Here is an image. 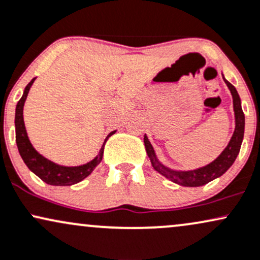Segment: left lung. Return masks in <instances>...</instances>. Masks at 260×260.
<instances>
[{
    "instance_id": "1",
    "label": "left lung",
    "mask_w": 260,
    "mask_h": 260,
    "mask_svg": "<svg viewBox=\"0 0 260 260\" xmlns=\"http://www.w3.org/2000/svg\"><path fill=\"white\" fill-rule=\"evenodd\" d=\"M225 84L230 90L231 96H233L234 103V113H235V130L233 136H231L230 141L228 146L225 147L224 151L221 152L214 160L210 161L207 166L197 168V169L192 170H176L172 168L164 166L161 161L158 159L157 154L153 146L149 142L148 137L145 135L143 137V142H145L146 152L151 160L152 167L155 172H158L160 175L166 176L170 181L175 182L180 186H185V187H198V186H203L208 182L212 181L216 178H220L222 174H225L229 170V168L234 164L236 160L237 155L240 153L241 145L243 141V135H245V114H243L242 107H241V99L237 93V90L231 82H229L222 75Z\"/></svg>"
}]
</instances>
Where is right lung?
I'll return each instance as SVG.
<instances>
[{
  "instance_id": "obj_1",
  "label": "right lung",
  "mask_w": 260,
  "mask_h": 260,
  "mask_svg": "<svg viewBox=\"0 0 260 260\" xmlns=\"http://www.w3.org/2000/svg\"><path fill=\"white\" fill-rule=\"evenodd\" d=\"M35 79L36 78H34L32 80L26 85L25 90H24L23 92V96H21V99L18 101L17 107H15V142H17L18 151H19L21 159L24 160L26 167L29 168L35 175H38L42 181H45L46 184L53 186H70L78 184V182L82 181L85 178H87V176L93 172L94 168L101 163V160H102L103 158V149H105L107 140H108L113 134L117 133V131H112V133L106 137L99 154L86 164H82V166L78 167H66L59 166V164L47 159V158L44 157L42 154H40L39 152L34 148L29 137H27L25 124H24L23 118L24 103H25L27 93H29L30 87H31Z\"/></svg>"
}]
</instances>
